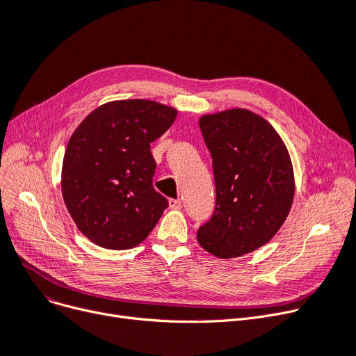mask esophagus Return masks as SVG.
Instances as JSON below:
<instances>
[{
  "label": "esophagus",
  "mask_w": 356,
  "mask_h": 356,
  "mask_svg": "<svg viewBox=\"0 0 356 356\" xmlns=\"http://www.w3.org/2000/svg\"><path fill=\"white\" fill-rule=\"evenodd\" d=\"M168 207L172 209H180L181 208L180 199H168Z\"/></svg>",
  "instance_id": "obj_1"
}]
</instances>
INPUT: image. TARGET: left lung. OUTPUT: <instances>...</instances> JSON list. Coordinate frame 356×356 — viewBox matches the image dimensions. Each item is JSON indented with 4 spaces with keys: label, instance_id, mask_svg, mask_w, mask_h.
<instances>
[{
    "label": "left lung",
    "instance_id": "left-lung-1",
    "mask_svg": "<svg viewBox=\"0 0 356 356\" xmlns=\"http://www.w3.org/2000/svg\"><path fill=\"white\" fill-rule=\"evenodd\" d=\"M199 128L212 157L216 200L197 241L220 259L254 252L277 233L292 205L288 149L266 119L247 109L204 115Z\"/></svg>",
    "mask_w": 356,
    "mask_h": 356
}]
</instances>
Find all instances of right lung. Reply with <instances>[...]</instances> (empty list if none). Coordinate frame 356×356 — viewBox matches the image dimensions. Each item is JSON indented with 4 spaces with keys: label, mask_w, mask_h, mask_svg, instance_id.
Returning <instances> with one entry per match:
<instances>
[{
    "label": "right lung",
    "mask_w": 356,
    "mask_h": 356,
    "mask_svg": "<svg viewBox=\"0 0 356 356\" xmlns=\"http://www.w3.org/2000/svg\"><path fill=\"white\" fill-rule=\"evenodd\" d=\"M177 116L152 100H118L92 111L70 138L63 163V196L81 233L104 249L143 243L167 199L156 192L149 144Z\"/></svg>",
    "instance_id": "add662e5"
}]
</instances>
